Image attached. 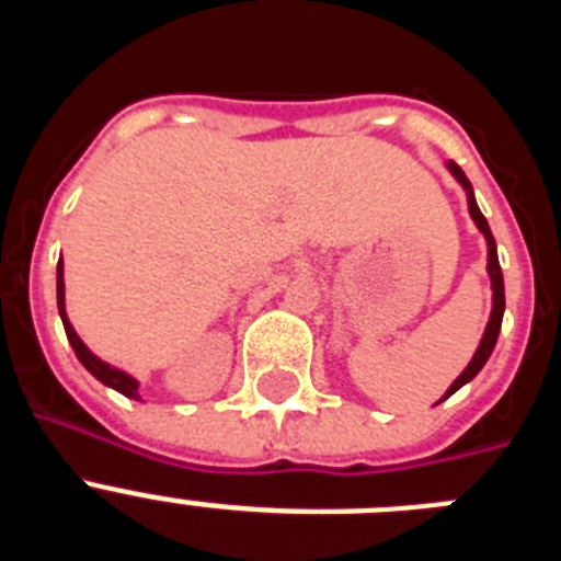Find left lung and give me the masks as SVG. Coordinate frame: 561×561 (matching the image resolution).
Listing matches in <instances>:
<instances>
[{
	"label": "left lung",
	"mask_w": 561,
	"mask_h": 561,
	"mask_svg": "<svg viewBox=\"0 0 561 561\" xmlns=\"http://www.w3.org/2000/svg\"><path fill=\"white\" fill-rule=\"evenodd\" d=\"M449 171H453L455 180L463 185L466 191V202H469V213H472L474 225L480 227V232L485 236V244H489V275H492V289H494V304H492V317H489V325H485V334L483 340H480L478 351H474L472 362L466 365L463 374L458 376V379L453 381V388L447 390V396L444 399H449V396L455 393V390H460L466 385V381H472L474 376L480 374V368L485 365V359L492 356L494 345H497V334H500V325H503V311H505V289H503V270H500V261H497V244H494V236L492 230H489V221L483 219V213H480L478 202H474V193H472V185H469V180H466V173L460 171L458 165H455L453 160H449ZM440 399V401H444Z\"/></svg>",
	"instance_id": "obj_1"
}]
</instances>
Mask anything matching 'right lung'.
I'll list each match as a JSON object with an SVG mask.
<instances>
[{
	"label": "right lung",
	"instance_id": "1",
	"mask_svg": "<svg viewBox=\"0 0 561 561\" xmlns=\"http://www.w3.org/2000/svg\"><path fill=\"white\" fill-rule=\"evenodd\" d=\"M58 314H61V323H64V331H67L69 345H72V351H76V356L81 359L83 368L95 376L98 381H103V385H108V388L117 390V393L128 396V399H140V393H137V381H134L128 374H123V370L112 368V365H106L103 359H98V356L92 354L87 345H83L81 336L76 334V329L69 325L67 311H64V264L61 261H58Z\"/></svg>",
	"mask_w": 561,
	"mask_h": 561
}]
</instances>
